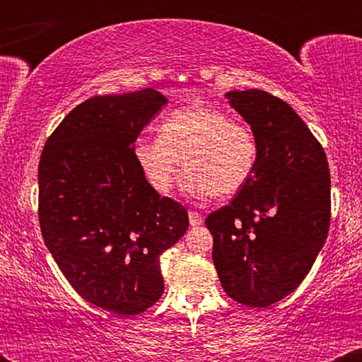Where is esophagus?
<instances>
[{
  "label": "esophagus",
  "mask_w": 362,
  "mask_h": 362,
  "mask_svg": "<svg viewBox=\"0 0 362 362\" xmlns=\"http://www.w3.org/2000/svg\"><path fill=\"white\" fill-rule=\"evenodd\" d=\"M189 221H190V226H201V224L204 223V218H202V214L195 213V211H190Z\"/></svg>",
  "instance_id": "esophagus-1"
}]
</instances>
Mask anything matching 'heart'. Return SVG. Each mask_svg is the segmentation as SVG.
<instances>
[{
	"label": "heart",
	"instance_id": "heart-1",
	"mask_svg": "<svg viewBox=\"0 0 362 362\" xmlns=\"http://www.w3.org/2000/svg\"><path fill=\"white\" fill-rule=\"evenodd\" d=\"M259 141L248 126L204 105L178 109L163 119L158 138H139L134 155L155 192H172L182 168V189L197 199L228 197L250 182Z\"/></svg>",
	"mask_w": 362,
	"mask_h": 362
}]
</instances>
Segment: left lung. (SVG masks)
Returning a JSON list of instances; mask_svg holds the SVG:
<instances>
[{"label":"left lung","mask_w":362,"mask_h":362,"mask_svg":"<svg viewBox=\"0 0 362 362\" xmlns=\"http://www.w3.org/2000/svg\"><path fill=\"white\" fill-rule=\"evenodd\" d=\"M224 97L259 141V163L228 206L207 216L213 262L235 301L265 308L293 293L330 226V172L303 119L262 90Z\"/></svg>","instance_id":"1"}]
</instances>
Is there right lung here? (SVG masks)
<instances>
[{"label": "right lung", "instance_id": "1", "mask_svg": "<svg viewBox=\"0 0 362 362\" xmlns=\"http://www.w3.org/2000/svg\"><path fill=\"white\" fill-rule=\"evenodd\" d=\"M167 103L153 88L90 98L62 119L40 156L45 247L81 298L117 315L160 300V255L189 228L185 207L151 189L134 155Z\"/></svg>", "mask_w": 362, "mask_h": 362}]
</instances>
